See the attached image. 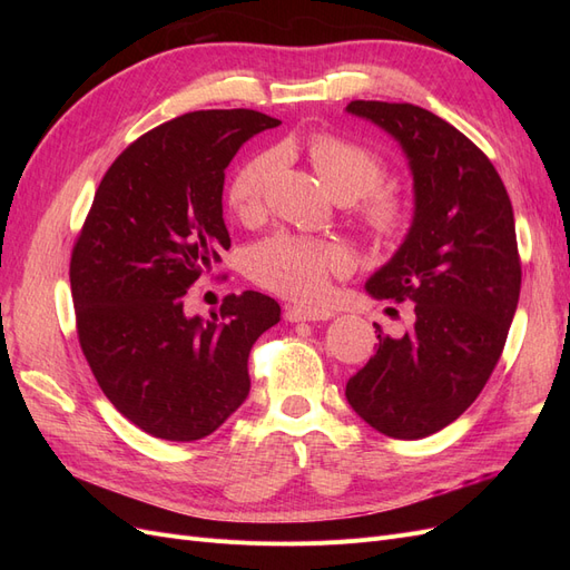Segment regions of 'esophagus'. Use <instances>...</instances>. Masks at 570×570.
Instances as JSON below:
<instances>
[{"label": "esophagus", "mask_w": 570, "mask_h": 570, "mask_svg": "<svg viewBox=\"0 0 570 570\" xmlns=\"http://www.w3.org/2000/svg\"><path fill=\"white\" fill-rule=\"evenodd\" d=\"M335 314L331 308H318V306H289L285 312V318L292 323H299V321H327L333 318Z\"/></svg>", "instance_id": "34e87169"}]
</instances>
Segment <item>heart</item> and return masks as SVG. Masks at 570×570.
Segmentation results:
<instances>
[{"label":"heart","mask_w":570,"mask_h":570,"mask_svg":"<svg viewBox=\"0 0 570 570\" xmlns=\"http://www.w3.org/2000/svg\"><path fill=\"white\" fill-rule=\"evenodd\" d=\"M306 157L318 178L340 199H356V218L373 239L402 235L409 223V202L396 187L381 185L385 164L368 147L333 132H314ZM281 166L278 151H258L239 164L228 185V204L237 218L254 220L264 212L266 187ZM352 268V254L340 243H321L295 235H273L249 252L252 278L292 299L321 297L333 275Z\"/></svg>","instance_id":"b5f03b06"}]
</instances>
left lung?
<instances>
[{"instance_id": "obj_1", "label": "left lung", "mask_w": 570, "mask_h": 570, "mask_svg": "<svg viewBox=\"0 0 570 570\" xmlns=\"http://www.w3.org/2000/svg\"><path fill=\"white\" fill-rule=\"evenodd\" d=\"M347 111L390 132L409 159L411 228L366 292L413 302L416 321L402 337L377 335L344 394L377 433L421 440L475 402L502 356L521 295L511 199L485 154L433 111L364 99Z\"/></svg>"}]
</instances>
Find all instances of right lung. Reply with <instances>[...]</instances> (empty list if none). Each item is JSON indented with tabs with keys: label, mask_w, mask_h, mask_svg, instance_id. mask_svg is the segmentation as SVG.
Returning a JSON list of instances; mask_svg holds the SVG:
<instances>
[{
	"label": "right lung",
	"mask_w": 570,
	"mask_h": 570,
	"mask_svg": "<svg viewBox=\"0 0 570 570\" xmlns=\"http://www.w3.org/2000/svg\"><path fill=\"white\" fill-rule=\"evenodd\" d=\"M281 126L252 109L178 116L126 147L101 178L71 254L80 350L107 400L145 433L212 435L249 394L252 344L281 321L262 292L228 295L220 318L183 297L230 247L226 168L249 137Z\"/></svg>",
	"instance_id": "obj_1"
}]
</instances>
